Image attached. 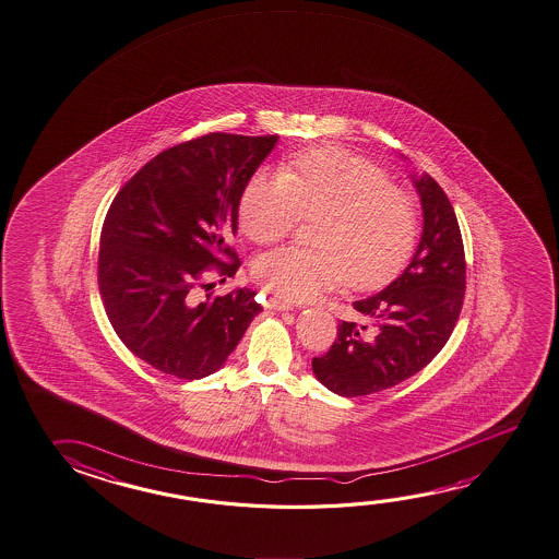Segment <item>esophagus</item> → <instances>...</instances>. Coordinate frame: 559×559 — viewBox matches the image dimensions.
I'll return each mask as SVG.
<instances>
[{
  "label": "esophagus",
  "instance_id": "obj_1",
  "mask_svg": "<svg viewBox=\"0 0 559 559\" xmlns=\"http://www.w3.org/2000/svg\"><path fill=\"white\" fill-rule=\"evenodd\" d=\"M265 306L266 308H271V310H293L294 308L293 302H288V300H281V298H276V296L266 298Z\"/></svg>",
  "mask_w": 559,
  "mask_h": 559
}]
</instances>
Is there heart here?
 <instances>
[{
    "mask_svg": "<svg viewBox=\"0 0 559 559\" xmlns=\"http://www.w3.org/2000/svg\"><path fill=\"white\" fill-rule=\"evenodd\" d=\"M316 249L284 248L255 263V276L286 300H310L348 281L382 283L412 253L417 209L380 165L337 147L288 157L278 174H255L238 204L239 228L259 246L290 236L304 221Z\"/></svg>",
    "mask_w": 559,
    "mask_h": 559,
    "instance_id": "b5f03b06",
    "label": "heart"
}]
</instances>
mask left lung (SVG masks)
<instances>
[{"label": "left lung", "instance_id": "8db88e82", "mask_svg": "<svg viewBox=\"0 0 559 559\" xmlns=\"http://www.w3.org/2000/svg\"><path fill=\"white\" fill-rule=\"evenodd\" d=\"M423 236L412 263L382 293L353 304L370 323L341 321L330 350L313 357L321 384L345 397L376 394L417 374L447 345L466 294V255L456 214L423 175Z\"/></svg>", "mask_w": 559, "mask_h": 559}]
</instances>
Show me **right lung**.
I'll return each instance as SVG.
<instances>
[{"mask_svg":"<svg viewBox=\"0 0 559 559\" xmlns=\"http://www.w3.org/2000/svg\"><path fill=\"white\" fill-rule=\"evenodd\" d=\"M276 134L211 132L152 157L109 206L97 283L120 341L164 374L216 372L263 310L249 288L199 300L238 273L231 248L243 187L275 147Z\"/></svg>","mask_w":559,"mask_h":559,"instance_id":"add662e5","label":"right lung"}]
</instances>
